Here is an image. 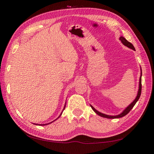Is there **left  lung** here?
<instances>
[{"label": "left lung", "instance_id": "obj_1", "mask_svg": "<svg viewBox=\"0 0 154 154\" xmlns=\"http://www.w3.org/2000/svg\"><path fill=\"white\" fill-rule=\"evenodd\" d=\"M120 41H121L122 43L124 45L127 47H129V48L133 49V50H135V48L133 45H132L131 42H129V41H127L126 39L123 36H120V38H119ZM140 71H141V73H140V80H139V88H138V94H137V96L136 97V98L134 99V100L132 102V103L130 104V105L128 106V107H126L125 109V110L122 112V113H120V114L116 115V116H109V115H107V114H105V113H103L100 112H98V111H97L95 108H94L93 106H91V107L92 109L94 111V112L96 113L97 114L98 116H102L103 118H121V117H123L125 116V115H127V113H128L132 108L134 107V106L136 105V103H137V101L138 100V99L140 98V94H141V90H142V84H141V76H142V69H141V67H140Z\"/></svg>", "mask_w": 154, "mask_h": 154}]
</instances>
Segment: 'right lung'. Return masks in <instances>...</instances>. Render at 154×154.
Segmentation results:
<instances>
[{
    "instance_id": "right-lung-1",
    "label": "right lung",
    "mask_w": 154,
    "mask_h": 154,
    "mask_svg": "<svg viewBox=\"0 0 154 154\" xmlns=\"http://www.w3.org/2000/svg\"><path fill=\"white\" fill-rule=\"evenodd\" d=\"M65 105H66V103H65V107H64V108H63V111H64V109H65ZM63 112H61V113H60V116H59L57 118H56V120H54V121H52V122H49V123H47V124H41V125H40V124H34V125H49V124H50V123H51V122H54V121H55V120H57L58 119V118H60V116L61 115H62V113H63Z\"/></svg>"
}]
</instances>
